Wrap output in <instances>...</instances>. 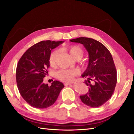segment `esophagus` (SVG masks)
<instances>
[{"instance_id": "esophagus-1", "label": "esophagus", "mask_w": 134, "mask_h": 134, "mask_svg": "<svg viewBox=\"0 0 134 134\" xmlns=\"http://www.w3.org/2000/svg\"><path fill=\"white\" fill-rule=\"evenodd\" d=\"M71 85L70 83H64L65 86H68V85Z\"/></svg>"}]
</instances>
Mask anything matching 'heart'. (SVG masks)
Masks as SVG:
<instances>
[{
    "instance_id": "heart-1",
    "label": "heart",
    "mask_w": 134,
    "mask_h": 134,
    "mask_svg": "<svg viewBox=\"0 0 134 134\" xmlns=\"http://www.w3.org/2000/svg\"><path fill=\"white\" fill-rule=\"evenodd\" d=\"M64 50L67 51L73 59H81L83 54L82 49L78 46H71L64 48ZM57 54L56 51H53L51 53L49 57V63L51 66L55 64V57ZM78 71L75 69L61 70L57 72V77L61 81L66 82H70L73 80L75 76L77 75Z\"/></svg>"
}]
</instances>
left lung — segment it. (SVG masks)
I'll return each instance as SVG.
<instances>
[{
	"label": "left lung",
	"instance_id": "obj_1",
	"mask_svg": "<svg viewBox=\"0 0 134 134\" xmlns=\"http://www.w3.org/2000/svg\"><path fill=\"white\" fill-rule=\"evenodd\" d=\"M70 42L81 43L88 53L87 68L82 74L87 78L85 83L88 91L80 99L92 108L102 106L109 100L117 83V71L109 51L102 43L95 39L80 37Z\"/></svg>",
	"mask_w": 134,
	"mask_h": 134
}]
</instances>
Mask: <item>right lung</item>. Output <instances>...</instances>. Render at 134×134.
<instances>
[{
  "mask_svg": "<svg viewBox=\"0 0 134 134\" xmlns=\"http://www.w3.org/2000/svg\"><path fill=\"white\" fill-rule=\"evenodd\" d=\"M64 41H43L31 46L21 57L16 69V82L21 96L31 107L47 108L56 101L64 86L53 81L51 85L43 83L49 67L51 50Z\"/></svg>",
  "mask_w": 134,
  "mask_h": 134,
  "instance_id": "obj_1",
  "label": "right lung"
}]
</instances>
